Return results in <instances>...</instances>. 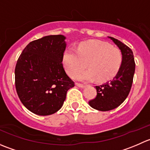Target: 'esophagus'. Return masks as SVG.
I'll list each match as a JSON object with an SVG mask.
<instances>
[{
	"instance_id": "1",
	"label": "esophagus",
	"mask_w": 150,
	"mask_h": 150,
	"mask_svg": "<svg viewBox=\"0 0 150 150\" xmlns=\"http://www.w3.org/2000/svg\"><path fill=\"white\" fill-rule=\"evenodd\" d=\"M76 86H78V87L81 88H83L86 87V86H85V85H83V84H81V83H76Z\"/></svg>"
}]
</instances>
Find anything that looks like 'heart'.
Returning a JSON list of instances; mask_svg holds the SVG:
<instances>
[{
	"label": "heart",
	"instance_id": "obj_1",
	"mask_svg": "<svg viewBox=\"0 0 150 150\" xmlns=\"http://www.w3.org/2000/svg\"><path fill=\"white\" fill-rule=\"evenodd\" d=\"M63 63L71 76H75L85 66L88 70L79 73L75 78L82 81H91L96 78L107 81L114 78L122 63V53L106 43L88 40L78 46L77 51L67 49L63 55Z\"/></svg>",
	"mask_w": 150,
	"mask_h": 150
}]
</instances>
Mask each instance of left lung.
<instances>
[{
    "label": "left lung",
    "instance_id": "obj_1",
    "mask_svg": "<svg viewBox=\"0 0 150 150\" xmlns=\"http://www.w3.org/2000/svg\"><path fill=\"white\" fill-rule=\"evenodd\" d=\"M120 50L122 63L120 70L112 81L96 86V96L88 102L92 108L99 111H109L120 106L131 91L135 72V62L131 48L117 39L109 37Z\"/></svg>",
    "mask_w": 150,
    "mask_h": 150
}]
</instances>
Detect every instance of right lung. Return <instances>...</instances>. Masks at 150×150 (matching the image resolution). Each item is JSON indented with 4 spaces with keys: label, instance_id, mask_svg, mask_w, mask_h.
Masks as SVG:
<instances>
[{
    "label": "right lung",
    "instance_id": "obj_1",
    "mask_svg": "<svg viewBox=\"0 0 150 150\" xmlns=\"http://www.w3.org/2000/svg\"><path fill=\"white\" fill-rule=\"evenodd\" d=\"M66 38L48 35L24 48L15 67V86L19 99L32 112L49 115L62 107L75 83L63 66Z\"/></svg>",
    "mask_w": 150,
    "mask_h": 150
}]
</instances>
